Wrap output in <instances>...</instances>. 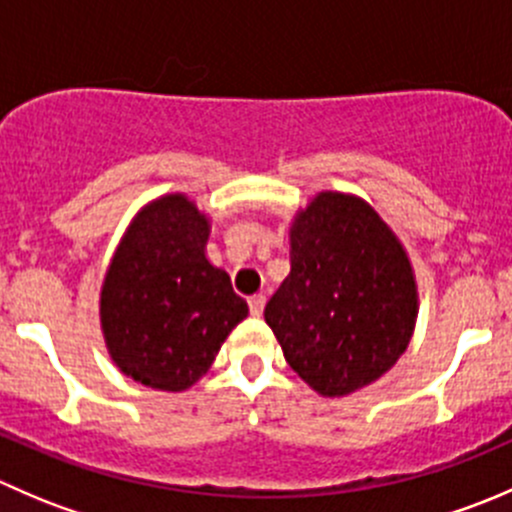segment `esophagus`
<instances>
[{
  "instance_id": "34e87169",
  "label": "esophagus",
  "mask_w": 512,
  "mask_h": 512,
  "mask_svg": "<svg viewBox=\"0 0 512 512\" xmlns=\"http://www.w3.org/2000/svg\"><path fill=\"white\" fill-rule=\"evenodd\" d=\"M265 294H255V297H250V312L252 317H262V312H265Z\"/></svg>"
}]
</instances>
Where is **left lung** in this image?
I'll return each mask as SVG.
<instances>
[{
  "label": "left lung",
  "mask_w": 512,
  "mask_h": 512,
  "mask_svg": "<svg viewBox=\"0 0 512 512\" xmlns=\"http://www.w3.org/2000/svg\"><path fill=\"white\" fill-rule=\"evenodd\" d=\"M289 245L292 272L265 307L287 364L332 399L369 386L414 334L404 247L369 203L344 193H319L297 213Z\"/></svg>",
  "instance_id": "obj_1"
}]
</instances>
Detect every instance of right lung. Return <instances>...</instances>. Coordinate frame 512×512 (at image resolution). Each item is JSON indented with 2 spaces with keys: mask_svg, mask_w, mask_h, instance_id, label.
I'll return each instance as SVG.
<instances>
[{
  "mask_svg": "<svg viewBox=\"0 0 512 512\" xmlns=\"http://www.w3.org/2000/svg\"><path fill=\"white\" fill-rule=\"evenodd\" d=\"M208 218L185 195L153 200L123 235L101 289V327L118 369L160 391L193 386L247 317L230 275L205 257Z\"/></svg>",
  "mask_w": 512,
  "mask_h": 512,
  "instance_id": "1",
  "label": "right lung"
}]
</instances>
